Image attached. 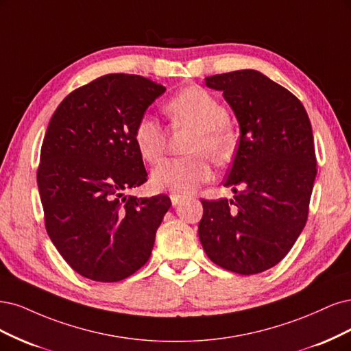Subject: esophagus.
<instances>
[{
    "mask_svg": "<svg viewBox=\"0 0 351 351\" xmlns=\"http://www.w3.org/2000/svg\"><path fill=\"white\" fill-rule=\"evenodd\" d=\"M171 201H172V206H173V207H176V206H179V204H180V202L184 201V197L176 195V194H171Z\"/></svg>",
    "mask_w": 351,
    "mask_h": 351,
    "instance_id": "obj_1",
    "label": "esophagus"
}]
</instances>
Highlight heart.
Instances as JSON below:
<instances>
[{
	"label": "heart",
	"mask_w": 351,
	"mask_h": 351,
	"mask_svg": "<svg viewBox=\"0 0 351 351\" xmlns=\"http://www.w3.org/2000/svg\"><path fill=\"white\" fill-rule=\"evenodd\" d=\"M175 122L195 130L184 159H166L152 173V185L160 191H173L179 195L192 194L211 178V169L204 156L221 162L230 156L234 134L229 127V114L217 97L207 90L191 86L173 96L166 105ZM134 141L144 160L156 163L165 152L166 132L152 115H144L135 125Z\"/></svg>",
	"instance_id": "heart-1"
}]
</instances>
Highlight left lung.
Instances as JSON below:
<instances>
[{"label": "left lung", "mask_w": 351, "mask_h": 351, "mask_svg": "<svg viewBox=\"0 0 351 351\" xmlns=\"http://www.w3.org/2000/svg\"><path fill=\"white\" fill-rule=\"evenodd\" d=\"M239 123V145L224 180L234 197L202 199L198 236L214 264L243 276L287 255L306 224L316 176L309 117L287 88L256 70L211 75Z\"/></svg>", "instance_id": "1"}]
</instances>
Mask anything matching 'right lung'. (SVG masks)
I'll list each match as a JSON object with an SVG mask.
<instances>
[{
    "mask_svg": "<svg viewBox=\"0 0 351 351\" xmlns=\"http://www.w3.org/2000/svg\"><path fill=\"white\" fill-rule=\"evenodd\" d=\"M165 92L141 75L108 74L74 90L49 121L38 169L45 226L86 278L123 280L152 255L171 198L125 192L147 180L134 130Z\"/></svg>",
    "mask_w": 351,
    "mask_h": 351,
    "instance_id": "right-lung-1",
    "label": "right lung"
}]
</instances>
